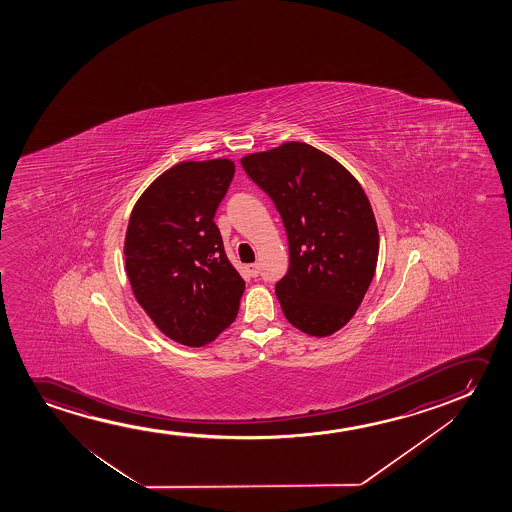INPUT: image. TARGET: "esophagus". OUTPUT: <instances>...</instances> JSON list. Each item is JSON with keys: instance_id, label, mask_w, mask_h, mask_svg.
I'll return each mask as SVG.
<instances>
[{"instance_id": "34e87169", "label": "esophagus", "mask_w": 512, "mask_h": 512, "mask_svg": "<svg viewBox=\"0 0 512 512\" xmlns=\"http://www.w3.org/2000/svg\"><path fill=\"white\" fill-rule=\"evenodd\" d=\"M246 269H248V273L252 274L253 278H255V276H259V273H260L259 264H250V266H246Z\"/></svg>"}]
</instances>
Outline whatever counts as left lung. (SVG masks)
<instances>
[{"label": "left lung", "instance_id": "obj_1", "mask_svg": "<svg viewBox=\"0 0 512 512\" xmlns=\"http://www.w3.org/2000/svg\"><path fill=\"white\" fill-rule=\"evenodd\" d=\"M241 166L287 231L290 264L276 283L283 315L308 336H332L357 313L378 264V224L362 185L302 141L245 155Z\"/></svg>", "mask_w": 512, "mask_h": 512}]
</instances>
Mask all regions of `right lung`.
Here are the masks:
<instances>
[{
	"instance_id": "obj_1",
	"label": "right lung",
	"mask_w": 512,
	"mask_h": 512,
	"mask_svg": "<svg viewBox=\"0 0 512 512\" xmlns=\"http://www.w3.org/2000/svg\"><path fill=\"white\" fill-rule=\"evenodd\" d=\"M234 169L231 159L178 162L148 185L127 224L136 301L164 336L192 348L234 322L245 290L213 222Z\"/></svg>"
}]
</instances>
